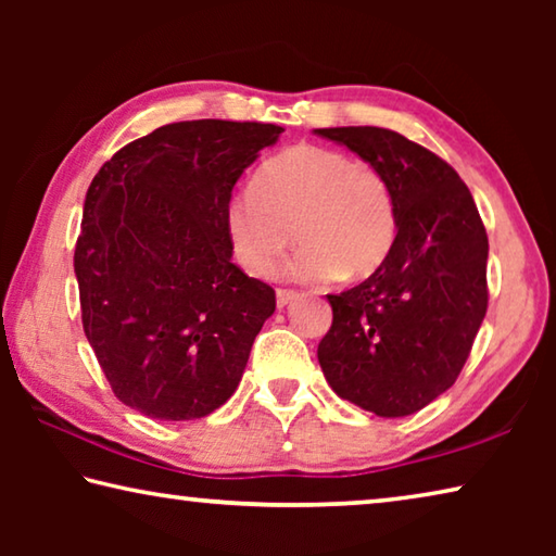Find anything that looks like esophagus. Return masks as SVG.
<instances>
[{
    "label": "esophagus",
    "instance_id": "1",
    "mask_svg": "<svg viewBox=\"0 0 556 556\" xmlns=\"http://www.w3.org/2000/svg\"><path fill=\"white\" fill-rule=\"evenodd\" d=\"M299 299V294L294 289H277V306L279 308H285V306H289L291 301H296Z\"/></svg>",
    "mask_w": 556,
    "mask_h": 556
}]
</instances>
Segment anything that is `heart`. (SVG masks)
I'll return each instance as SVG.
<instances>
[{"label": "heart", "mask_w": 556, "mask_h": 556, "mask_svg": "<svg viewBox=\"0 0 556 556\" xmlns=\"http://www.w3.org/2000/svg\"><path fill=\"white\" fill-rule=\"evenodd\" d=\"M299 248L301 281L365 279L388 260L397 211L378 166L355 162L338 149L296 144L260 168L252 193L230 199L225 232L238 265L252 277H275L291 248Z\"/></svg>", "instance_id": "1"}]
</instances>
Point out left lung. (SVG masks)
Here are the masks:
<instances>
[{
	"mask_svg": "<svg viewBox=\"0 0 556 556\" xmlns=\"http://www.w3.org/2000/svg\"><path fill=\"white\" fill-rule=\"evenodd\" d=\"M388 178L397 235L382 267L328 294L318 343L331 390L378 417H407L456 382L488 308V235L468 186L434 152L382 127H328Z\"/></svg>",
	"mask_w": 556,
	"mask_h": 556,
	"instance_id": "1",
	"label": "left lung"
}]
</instances>
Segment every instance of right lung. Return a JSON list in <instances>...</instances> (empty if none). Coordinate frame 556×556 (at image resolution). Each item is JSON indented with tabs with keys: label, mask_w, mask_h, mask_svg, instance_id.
Masks as SVG:
<instances>
[{
	"label": "right lung",
	"mask_w": 556,
	"mask_h": 556,
	"mask_svg": "<svg viewBox=\"0 0 556 556\" xmlns=\"http://www.w3.org/2000/svg\"><path fill=\"white\" fill-rule=\"evenodd\" d=\"M174 122L102 164L75 242L83 331L112 392L144 417L201 419L238 390L275 289L232 265L225 208L281 135Z\"/></svg>",
	"instance_id": "obj_1"
}]
</instances>
